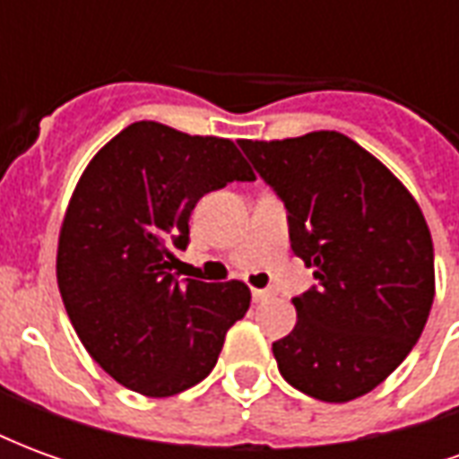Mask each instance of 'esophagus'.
Masks as SVG:
<instances>
[{"label": "esophagus", "mask_w": 459, "mask_h": 459, "mask_svg": "<svg viewBox=\"0 0 459 459\" xmlns=\"http://www.w3.org/2000/svg\"><path fill=\"white\" fill-rule=\"evenodd\" d=\"M250 295H253V302H263V299H268L270 295H273V292H270V290L253 288V292H250Z\"/></svg>", "instance_id": "1"}]
</instances>
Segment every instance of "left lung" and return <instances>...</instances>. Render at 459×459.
I'll return each instance as SVG.
<instances>
[{
    "label": "left lung",
    "instance_id": "8db88e82",
    "mask_svg": "<svg viewBox=\"0 0 459 459\" xmlns=\"http://www.w3.org/2000/svg\"><path fill=\"white\" fill-rule=\"evenodd\" d=\"M285 201L290 243L317 288L292 298L298 325L273 344L282 378L346 403L394 374L435 299L433 238L413 194L371 152L334 130L238 140Z\"/></svg>",
    "mask_w": 459,
    "mask_h": 459
}]
</instances>
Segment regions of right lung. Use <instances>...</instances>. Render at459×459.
Listing matches in <instances>:
<instances>
[{"instance_id": "right-lung-1", "label": "right lung", "mask_w": 459, "mask_h": 459, "mask_svg": "<svg viewBox=\"0 0 459 459\" xmlns=\"http://www.w3.org/2000/svg\"><path fill=\"white\" fill-rule=\"evenodd\" d=\"M255 174L226 137L161 122L127 125L75 184L65 209L56 278L85 351L130 391L167 398L196 385L250 307L240 280L171 278L169 243H189L196 201Z\"/></svg>"}]
</instances>
